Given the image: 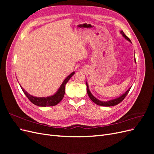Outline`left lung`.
<instances>
[{
  "instance_id": "8db88e82",
  "label": "left lung",
  "mask_w": 154,
  "mask_h": 154,
  "mask_svg": "<svg viewBox=\"0 0 154 154\" xmlns=\"http://www.w3.org/2000/svg\"><path fill=\"white\" fill-rule=\"evenodd\" d=\"M120 33L122 34L123 35V37H125V38L126 40H127L128 41H129L130 42H131V41H130V40L129 39V38H128V37L125 35V34L124 33V32L123 31H120ZM132 43V42H131ZM135 56V55H134ZM134 61H135V63H136V58H134ZM86 85H87V94H88V96H89L90 99L94 102V103H95L96 105H100V106H114V105H118V103H121L124 99L125 97H126V96H127L128 94V92L130 91V88H131V87L129 88L126 91L124 94H123L122 96H120L119 97H117V98H115V99H113V100H109V101H101V100H99L98 99H97L96 97H94V96H93L92 94V93L91 92L90 90H89V88H88V83L86 81Z\"/></svg>"
}]
</instances>
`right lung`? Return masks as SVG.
<instances>
[{
  "mask_svg": "<svg viewBox=\"0 0 154 154\" xmlns=\"http://www.w3.org/2000/svg\"><path fill=\"white\" fill-rule=\"evenodd\" d=\"M75 72H72L65 79L63 83H62L61 86L60 87L57 92L54 94L53 95L48 97H35L29 94L28 92L26 91L23 87L20 86L22 91L24 92V94L27 96L31 103L35 104V105L39 106H54L57 105L58 103L62 101L63 97L65 94V88H66V85L67 83V82L70 80V78L72 77V75H74Z\"/></svg>",
  "mask_w": 154,
  "mask_h": 154,
  "instance_id": "1",
  "label": "right lung"
}]
</instances>
